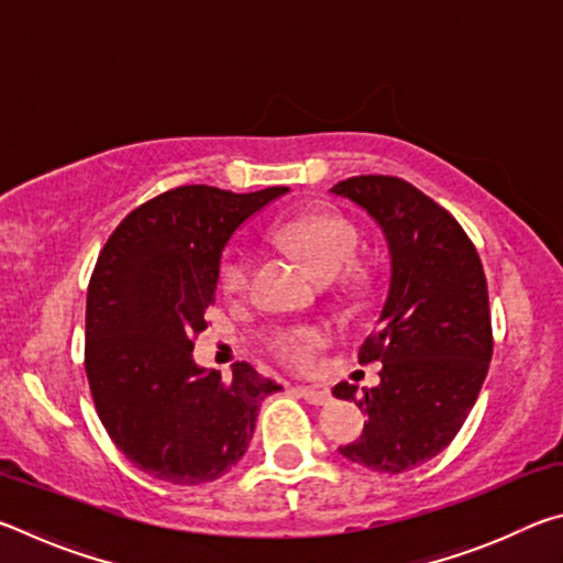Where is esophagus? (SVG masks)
Returning <instances> with one entry per match:
<instances>
[{
  "label": "esophagus",
  "instance_id": "1",
  "mask_svg": "<svg viewBox=\"0 0 563 563\" xmlns=\"http://www.w3.org/2000/svg\"><path fill=\"white\" fill-rule=\"evenodd\" d=\"M292 389L305 399V402H310V405L322 407V405L332 402V395L328 393V389H320V387H292Z\"/></svg>",
  "mask_w": 563,
  "mask_h": 563
}]
</instances>
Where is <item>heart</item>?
Masks as SVG:
<instances>
[{
	"label": "heart",
	"mask_w": 563,
	"mask_h": 563,
	"mask_svg": "<svg viewBox=\"0 0 563 563\" xmlns=\"http://www.w3.org/2000/svg\"><path fill=\"white\" fill-rule=\"evenodd\" d=\"M280 245L308 265L318 278H335L345 271L357 247V228L345 216L332 211H305L280 223L273 231ZM251 285V258L245 251H231L221 263V290L238 298ZM330 332L322 325H292L275 330L268 340L271 355L290 369H310L322 347H328Z\"/></svg>",
	"instance_id": "obj_1"
}]
</instances>
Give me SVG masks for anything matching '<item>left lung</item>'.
I'll return each instance as SVG.
<instances>
[{
    "label": "left lung",
    "mask_w": 563,
    "mask_h": 563,
    "mask_svg": "<svg viewBox=\"0 0 563 563\" xmlns=\"http://www.w3.org/2000/svg\"><path fill=\"white\" fill-rule=\"evenodd\" d=\"M365 208L389 245V285L360 365L383 362L379 385L340 383L367 422L340 454L379 474H402L440 454L462 430L492 360L484 268L470 235L430 196L397 176H352L332 186Z\"/></svg>",
    "instance_id": "1"
}]
</instances>
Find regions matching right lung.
<instances>
[{"label": "right lung", "instance_id": "1", "mask_svg": "<svg viewBox=\"0 0 563 563\" xmlns=\"http://www.w3.org/2000/svg\"><path fill=\"white\" fill-rule=\"evenodd\" d=\"M285 190L170 188L133 208L93 265L84 342L93 407L119 452L154 479L196 487L223 476L245 454L261 402L280 389L247 362L228 383L203 373L194 345L228 238Z\"/></svg>", "mask_w": 563, "mask_h": 563}]
</instances>
